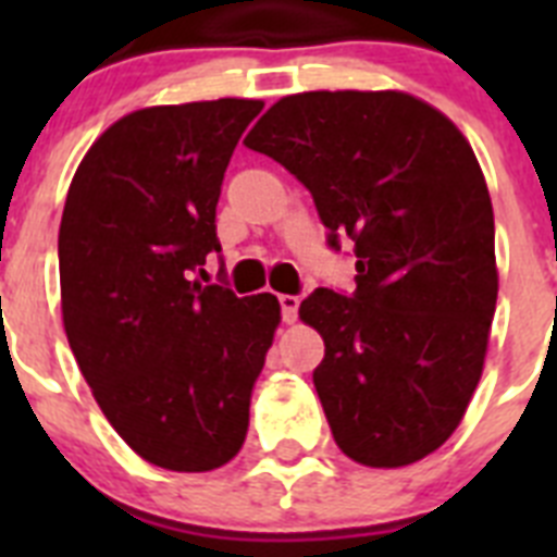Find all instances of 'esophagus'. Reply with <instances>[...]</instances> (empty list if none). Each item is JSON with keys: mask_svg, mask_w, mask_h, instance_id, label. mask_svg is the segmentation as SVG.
<instances>
[{"mask_svg": "<svg viewBox=\"0 0 557 557\" xmlns=\"http://www.w3.org/2000/svg\"><path fill=\"white\" fill-rule=\"evenodd\" d=\"M278 304H282L284 323H293L295 318H298V307H301V298H298V295H278Z\"/></svg>", "mask_w": 557, "mask_h": 557, "instance_id": "34e87169", "label": "esophagus"}]
</instances>
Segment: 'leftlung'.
<instances>
[{
    "label": "left lung",
    "mask_w": 557,
    "mask_h": 557,
    "mask_svg": "<svg viewBox=\"0 0 557 557\" xmlns=\"http://www.w3.org/2000/svg\"><path fill=\"white\" fill-rule=\"evenodd\" d=\"M245 147L307 186L329 248L354 245V293L318 287L298 309L326 343L312 382L337 446L373 469L432 455L474 396L499 289L471 145L405 91H304Z\"/></svg>",
    "instance_id": "1"
}]
</instances>
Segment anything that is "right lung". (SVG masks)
Instances as JSON below:
<instances>
[{"mask_svg":"<svg viewBox=\"0 0 557 557\" xmlns=\"http://www.w3.org/2000/svg\"><path fill=\"white\" fill-rule=\"evenodd\" d=\"M262 100L141 108L77 166L58 234L63 329L111 426L170 471L243 449L250 393L282 321L275 295L189 282L220 253L218 200Z\"/></svg>","mask_w":557,"mask_h":557,"instance_id":"1","label":"right lung"}]
</instances>
